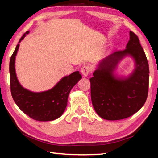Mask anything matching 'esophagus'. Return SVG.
Wrapping results in <instances>:
<instances>
[{"instance_id": "obj_1", "label": "esophagus", "mask_w": 158, "mask_h": 158, "mask_svg": "<svg viewBox=\"0 0 158 158\" xmlns=\"http://www.w3.org/2000/svg\"><path fill=\"white\" fill-rule=\"evenodd\" d=\"M81 71L83 77H88V74L90 72V67L88 66H83L81 68Z\"/></svg>"}]
</instances>
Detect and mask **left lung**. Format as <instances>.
I'll return each mask as SVG.
<instances>
[{
  "mask_svg": "<svg viewBox=\"0 0 158 158\" xmlns=\"http://www.w3.org/2000/svg\"><path fill=\"white\" fill-rule=\"evenodd\" d=\"M126 56L133 59L135 69L127 76H118L115 70ZM93 76L89 79L92 102L100 117L119 120L139 111L148 95L149 69L138 36L130 31V40L126 49L100 60Z\"/></svg>",
  "mask_w": 158,
  "mask_h": 158,
  "instance_id": "obj_1",
  "label": "left lung"
}]
</instances>
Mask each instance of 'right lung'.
<instances>
[{
	"label": "right lung",
	"instance_id": "1",
	"mask_svg": "<svg viewBox=\"0 0 158 158\" xmlns=\"http://www.w3.org/2000/svg\"><path fill=\"white\" fill-rule=\"evenodd\" d=\"M29 31L23 34L19 39L9 63L10 85L11 95L15 104L22 111L31 118L48 122L59 118L64 112L70 90L82 78L79 71L64 76L54 87L47 91L34 92L26 89L20 84L15 69V57L19 44Z\"/></svg>",
	"mask_w": 158,
	"mask_h": 158
}]
</instances>
